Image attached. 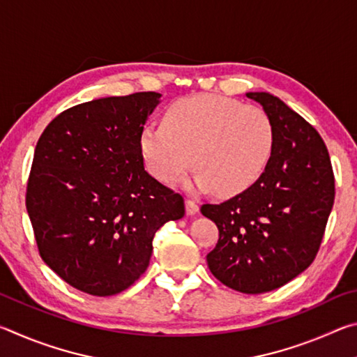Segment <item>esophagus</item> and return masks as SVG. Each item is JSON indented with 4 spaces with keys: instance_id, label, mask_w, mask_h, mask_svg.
Wrapping results in <instances>:
<instances>
[{
    "instance_id": "34e87169",
    "label": "esophagus",
    "mask_w": 357,
    "mask_h": 357,
    "mask_svg": "<svg viewBox=\"0 0 357 357\" xmlns=\"http://www.w3.org/2000/svg\"><path fill=\"white\" fill-rule=\"evenodd\" d=\"M198 204L193 200H185V213L187 215H195L198 213Z\"/></svg>"
}]
</instances>
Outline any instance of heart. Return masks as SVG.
I'll use <instances>...</instances> for the list:
<instances>
[{
    "label": "heart",
    "mask_w": 357,
    "mask_h": 357,
    "mask_svg": "<svg viewBox=\"0 0 357 357\" xmlns=\"http://www.w3.org/2000/svg\"><path fill=\"white\" fill-rule=\"evenodd\" d=\"M274 142L273 119L261 107L227 96L197 94L174 102L164 124L144 126L140 153L160 183H176L193 165L198 173L190 187L231 197L263 176Z\"/></svg>",
    "instance_id": "1"
}]
</instances>
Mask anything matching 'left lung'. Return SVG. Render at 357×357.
Listing matches in <instances>:
<instances>
[{
	"instance_id": "8db88e82",
	"label": "left lung",
	"mask_w": 357,
	"mask_h": 357,
	"mask_svg": "<svg viewBox=\"0 0 357 357\" xmlns=\"http://www.w3.org/2000/svg\"><path fill=\"white\" fill-rule=\"evenodd\" d=\"M273 119L269 165L249 190L220 204H203L219 241L206 259L228 288L245 294L285 285L315 259L335 185L331 157L312 124L269 93H247Z\"/></svg>"
}]
</instances>
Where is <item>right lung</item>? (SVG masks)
<instances>
[{
	"mask_svg": "<svg viewBox=\"0 0 357 357\" xmlns=\"http://www.w3.org/2000/svg\"><path fill=\"white\" fill-rule=\"evenodd\" d=\"M159 93L68 108L34 149L26 211L39 255L70 287L124 291L149 264L157 229L184 215V198L144 170L140 134Z\"/></svg>",
	"mask_w": 357,
	"mask_h": 357,
	"instance_id": "obj_1",
	"label": "right lung"
}]
</instances>
